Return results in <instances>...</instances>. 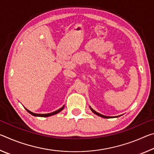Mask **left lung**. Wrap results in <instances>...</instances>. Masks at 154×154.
Here are the masks:
<instances>
[{
  "label": "left lung",
  "instance_id": "1",
  "mask_svg": "<svg viewBox=\"0 0 154 154\" xmlns=\"http://www.w3.org/2000/svg\"><path fill=\"white\" fill-rule=\"evenodd\" d=\"M90 109H91V111H92L94 113V114H96V115H97V116H100V117H102V118H118V117H119V116H116V117H111V116H103V115H102V114H100L99 113H98V112H96V111H94V109L91 107V106H90Z\"/></svg>",
  "mask_w": 154,
  "mask_h": 154
}]
</instances>
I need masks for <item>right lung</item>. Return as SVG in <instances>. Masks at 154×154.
Returning a JSON list of instances; mask_svg holds the SVG:
<instances>
[{
    "instance_id": "right-lung-1",
    "label": "right lung",
    "mask_w": 154,
    "mask_h": 154,
    "mask_svg": "<svg viewBox=\"0 0 154 154\" xmlns=\"http://www.w3.org/2000/svg\"><path fill=\"white\" fill-rule=\"evenodd\" d=\"M64 107V105L63 106H62V107H61L60 109H59L58 110H57V111H56L52 112V113H45V114L35 113H33V112H31L30 111L28 110V109H27L26 108H25V109H26V111L28 112V113H29L30 114L32 115V116H36V117H49V116H54V115H56V114H57V113H60V112L62 110H63Z\"/></svg>"
}]
</instances>
